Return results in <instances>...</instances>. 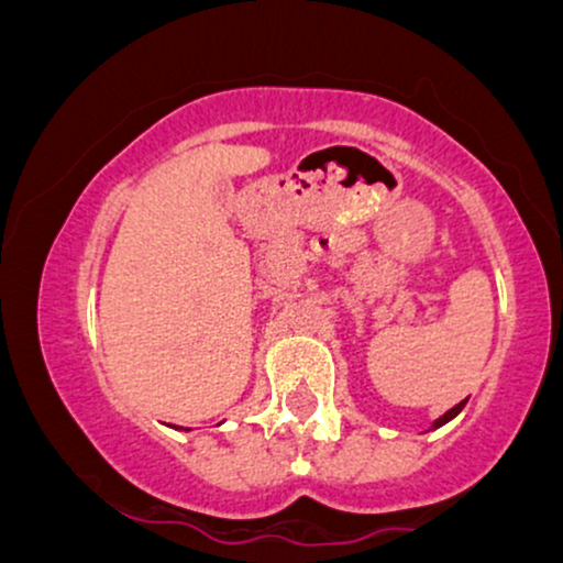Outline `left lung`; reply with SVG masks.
<instances>
[{"label":"left lung","instance_id":"1","mask_svg":"<svg viewBox=\"0 0 563 563\" xmlns=\"http://www.w3.org/2000/svg\"><path fill=\"white\" fill-rule=\"evenodd\" d=\"M463 405H466V399H463V402H457L455 407H452V410H448V412H444V416H439V418H437V421H434V423H431V429H439V426L450 423V421H452V418H455V416H457V412H461V410H463Z\"/></svg>","mask_w":563,"mask_h":563}]
</instances>
